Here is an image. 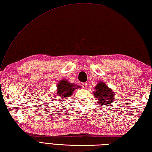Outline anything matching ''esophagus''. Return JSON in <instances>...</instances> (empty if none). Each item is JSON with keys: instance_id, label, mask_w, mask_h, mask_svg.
<instances>
[{"instance_id": "1", "label": "esophagus", "mask_w": 152, "mask_h": 152, "mask_svg": "<svg viewBox=\"0 0 152 152\" xmlns=\"http://www.w3.org/2000/svg\"><path fill=\"white\" fill-rule=\"evenodd\" d=\"M88 86V84H87V83H82V87H83V88H84V89H86L87 88V86Z\"/></svg>"}]
</instances>
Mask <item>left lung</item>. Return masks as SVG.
Here are the masks:
<instances>
[{
  "label": "left lung",
  "instance_id": "1",
  "mask_svg": "<svg viewBox=\"0 0 152 152\" xmlns=\"http://www.w3.org/2000/svg\"><path fill=\"white\" fill-rule=\"evenodd\" d=\"M95 89L93 95L98 104L104 106V105H108L111 104L112 102H114L115 93L104 82L99 81Z\"/></svg>",
  "mask_w": 152,
  "mask_h": 152
}]
</instances>
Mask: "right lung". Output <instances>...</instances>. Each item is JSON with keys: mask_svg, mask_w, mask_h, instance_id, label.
<instances>
[{"mask_svg": "<svg viewBox=\"0 0 152 152\" xmlns=\"http://www.w3.org/2000/svg\"><path fill=\"white\" fill-rule=\"evenodd\" d=\"M78 88H81V86H78L69 82L67 80L63 79L57 83L56 93H55L53 96L56 99L59 98V100L69 99L72 95L74 90Z\"/></svg>", "mask_w": 152, "mask_h": 152, "instance_id": "1", "label": "right lung"}]
</instances>
